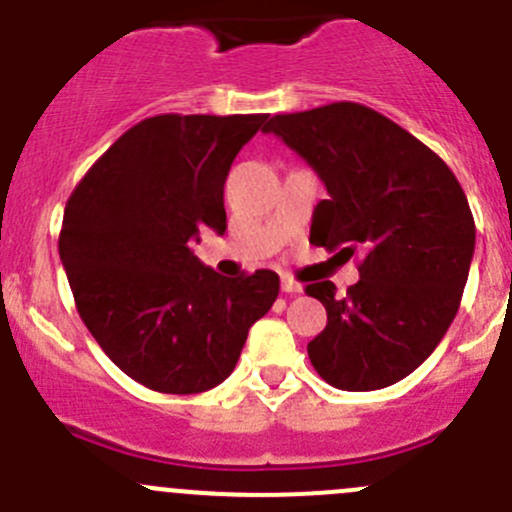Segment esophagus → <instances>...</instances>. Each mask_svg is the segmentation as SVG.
<instances>
[{
    "label": "esophagus",
    "instance_id": "1",
    "mask_svg": "<svg viewBox=\"0 0 512 512\" xmlns=\"http://www.w3.org/2000/svg\"><path fill=\"white\" fill-rule=\"evenodd\" d=\"M280 285H282V292H285V294H299V292H302V285H299L297 280H292L289 275H282Z\"/></svg>",
    "mask_w": 512,
    "mask_h": 512
}]
</instances>
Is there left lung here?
<instances>
[{
  "label": "left lung",
  "mask_w": 512,
  "mask_h": 512,
  "mask_svg": "<svg viewBox=\"0 0 512 512\" xmlns=\"http://www.w3.org/2000/svg\"><path fill=\"white\" fill-rule=\"evenodd\" d=\"M327 185L309 242L361 252L359 282L304 287L327 309L307 344L334 389L374 391L418 369L451 327L476 247V223L453 170L428 146L369 106L337 101L277 113L265 126Z\"/></svg>",
  "instance_id": "obj_1"
}]
</instances>
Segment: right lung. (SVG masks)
<instances>
[{
	"mask_svg": "<svg viewBox=\"0 0 512 512\" xmlns=\"http://www.w3.org/2000/svg\"><path fill=\"white\" fill-rule=\"evenodd\" d=\"M267 113H160L128 128L71 193L59 255L98 347L138 384L200 394L235 369L280 292L272 270L223 277L190 245L227 227L223 185Z\"/></svg>",
	"mask_w": 512,
	"mask_h": 512,
	"instance_id": "obj_1",
	"label": "right lung"
}]
</instances>
